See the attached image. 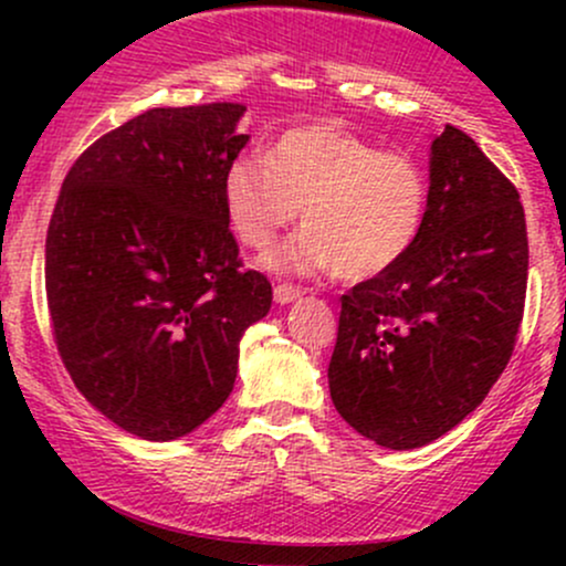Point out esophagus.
I'll return each mask as SVG.
<instances>
[{
  "label": "esophagus",
  "instance_id": "esophagus-1",
  "mask_svg": "<svg viewBox=\"0 0 566 566\" xmlns=\"http://www.w3.org/2000/svg\"><path fill=\"white\" fill-rule=\"evenodd\" d=\"M301 295H303V290L295 287V284L282 282V284H276V287H274L276 303H290V301H295V297H301Z\"/></svg>",
  "mask_w": 566,
  "mask_h": 566
}]
</instances>
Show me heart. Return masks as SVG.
<instances>
[{"mask_svg": "<svg viewBox=\"0 0 566 566\" xmlns=\"http://www.w3.org/2000/svg\"><path fill=\"white\" fill-rule=\"evenodd\" d=\"M428 175L418 159L333 125L287 129L269 151L237 157L223 175L231 231L269 250L301 210L305 231L274 265L346 279L388 274L412 252L428 218Z\"/></svg>", "mask_w": 566, "mask_h": 566, "instance_id": "obj_1", "label": "heart"}]
</instances>
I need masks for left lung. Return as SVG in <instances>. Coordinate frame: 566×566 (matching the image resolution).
Masks as SVG:
<instances>
[{"mask_svg": "<svg viewBox=\"0 0 566 566\" xmlns=\"http://www.w3.org/2000/svg\"><path fill=\"white\" fill-rule=\"evenodd\" d=\"M527 269L516 186L447 125L431 146L418 244L340 297L327 375L343 420L388 450H415L458 426L509 365Z\"/></svg>", "mask_w": 566, "mask_h": 566, "instance_id": "left-lung-1", "label": "left lung"}]
</instances>
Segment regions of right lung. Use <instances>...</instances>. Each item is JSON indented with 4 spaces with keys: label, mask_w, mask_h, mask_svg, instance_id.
I'll return each mask as SVG.
<instances>
[{
    "label": "right lung",
    "mask_w": 566,
    "mask_h": 566,
    "mask_svg": "<svg viewBox=\"0 0 566 566\" xmlns=\"http://www.w3.org/2000/svg\"><path fill=\"white\" fill-rule=\"evenodd\" d=\"M244 106L151 108L74 161L44 244L50 327L74 386L148 441L193 431L229 399L244 329L271 282L244 271L223 175Z\"/></svg>",
    "instance_id": "1"
}]
</instances>
